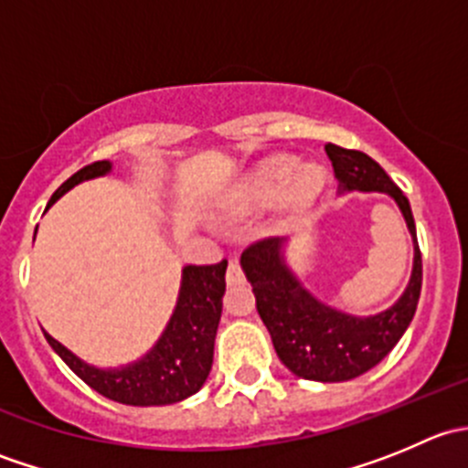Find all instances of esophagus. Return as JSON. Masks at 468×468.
<instances>
[{
    "mask_svg": "<svg viewBox=\"0 0 468 468\" xmlns=\"http://www.w3.org/2000/svg\"><path fill=\"white\" fill-rule=\"evenodd\" d=\"M226 282H229L230 287L242 285L244 282V273H242V267H239L238 258H230L229 269H226Z\"/></svg>",
    "mask_w": 468,
    "mask_h": 468,
    "instance_id": "1",
    "label": "esophagus"
}]
</instances>
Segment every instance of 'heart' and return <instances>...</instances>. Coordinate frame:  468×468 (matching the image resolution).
Instances as JSON below:
<instances>
[{
	"label": "heart",
	"mask_w": 468,
	"mask_h": 468,
	"mask_svg": "<svg viewBox=\"0 0 468 468\" xmlns=\"http://www.w3.org/2000/svg\"><path fill=\"white\" fill-rule=\"evenodd\" d=\"M325 174L319 165L299 167L290 155H273L264 160L247 183V199L253 206H269L282 197L290 212L308 210L324 190Z\"/></svg>",
	"instance_id": "obj_1"
}]
</instances>
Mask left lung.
I'll return each mask as SVG.
<instances>
[{"label": "left lung", "mask_w": 468, "mask_h": 468, "mask_svg": "<svg viewBox=\"0 0 468 468\" xmlns=\"http://www.w3.org/2000/svg\"><path fill=\"white\" fill-rule=\"evenodd\" d=\"M339 195L382 192L399 206L412 238V273L403 294L382 313L357 317L324 303L301 282L287 262V238H269L242 253V271L256 294V308L271 335L282 365L294 376L317 382H344L367 374L399 344L417 313L421 294V251L410 201L385 169L362 151L325 144Z\"/></svg>", "instance_id": "obj_1"}]
</instances>
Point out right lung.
<instances>
[{
    "label": "right lung",
    "instance_id": "1",
    "mask_svg": "<svg viewBox=\"0 0 468 468\" xmlns=\"http://www.w3.org/2000/svg\"><path fill=\"white\" fill-rule=\"evenodd\" d=\"M111 172V160H99L79 169L54 192L49 206H54L79 183L106 176ZM226 261L183 267L172 317L154 346L129 365L103 369L81 360L49 333H45L47 342L79 378L115 403L138 408L178 403L197 394L212 369L215 335L221 319V296L226 292Z\"/></svg>",
    "mask_w": 468,
    "mask_h": 468
}]
</instances>
